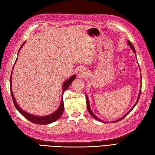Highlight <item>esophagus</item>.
Segmentation results:
<instances>
[{
  "mask_svg": "<svg viewBox=\"0 0 155 155\" xmlns=\"http://www.w3.org/2000/svg\"><path fill=\"white\" fill-rule=\"evenodd\" d=\"M84 71H83V72H82V71L80 72V75H84Z\"/></svg>",
  "mask_w": 155,
  "mask_h": 155,
  "instance_id": "esophagus-1",
  "label": "esophagus"
}]
</instances>
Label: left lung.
Listing matches in <instances>:
<instances>
[{
    "instance_id": "left-lung-1",
    "label": "left lung",
    "mask_w": 155,
    "mask_h": 155,
    "mask_svg": "<svg viewBox=\"0 0 155 155\" xmlns=\"http://www.w3.org/2000/svg\"><path fill=\"white\" fill-rule=\"evenodd\" d=\"M128 46L130 47V48L132 49V51H133V52L134 53V54H135V56H136V58H137V55H136V51H135V49H134V46H133V45H132V44L131 43V42L129 40H128ZM139 66V65H138ZM140 68V67H139ZM140 74H141V72H140ZM140 78H141V79H142V76L140 75ZM140 93H141V86H140V90H139V94H138V98H137V102H136V103L134 104V105L132 107V108L129 110V112H127L126 114L124 116H122V117L121 118H119V119H118V120H114V121H112V122H119V121H120L121 120H122L123 118H125L126 116H127L129 113H130L132 110V109H133L134 107H135V106L137 105V104L138 103V100H139V98H140ZM86 103H87V110H88V112H89V113L90 114V115L92 116V117L94 118H95L96 120H97V121H100V122H104L105 121H103V120H102L101 119H100L98 117H97V116L94 114L93 113V112L91 111V108H90V102H89V99H88V97H87V96L86 95ZM106 123H107V122H106Z\"/></svg>"
}]
</instances>
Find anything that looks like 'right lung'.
Wrapping results in <instances>:
<instances>
[{"label": "right lung", "mask_w": 155, "mask_h": 155, "mask_svg": "<svg viewBox=\"0 0 155 155\" xmlns=\"http://www.w3.org/2000/svg\"><path fill=\"white\" fill-rule=\"evenodd\" d=\"M25 43V42L20 47V49L18 51V53H19L20 50L21 49L22 47L24 45ZM17 59H16L13 67H12L11 78H10L11 92L12 101H13V102H14V105L15 106V108H17L18 111L25 118H26L28 120H29L30 122H33V123H35V124H43V125L49 124H51V123H52L53 122L56 121L57 120H58L60 117H61V115L63 114V112H64V100H63V97H61V103H60L59 108L57 109L54 112H53L52 114H51L47 115V116H35V115L31 114L28 113L26 111H25V110H23L18 105L17 101H16V100L15 99L13 93H12V71H13V69L15 67V65L16 64V62H17ZM75 78H76V75H73L71 77H70L69 79H68V80L65 81H64V83L63 84V86H62L63 91H62L61 96H63V94L64 93V91L69 87V86H70L72 82H73V81L75 80Z\"/></svg>", "instance_id": "right-lung-1"}]
</instances>
